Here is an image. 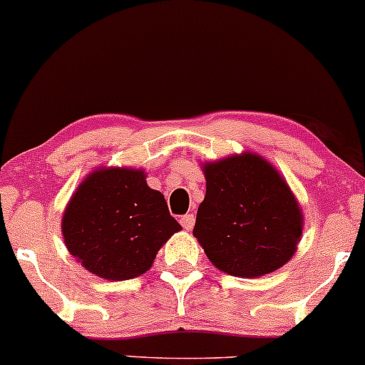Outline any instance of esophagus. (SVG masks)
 Listing matches in <instances>:
<instances>
[{
  "instance_id": "1",
  "label": "esophagus",
  "mask_w": 365,
  "mask_h": 365,
  "mask_svg": "<svg viewBox=\"0 0 365 365\" xmlns=\"http://www.w3.org/2000/svg\"><path fill=\"white\" fill-rule=\"evenodd\" d=\"M181 225L184 230H191L195 227V216L193 214H184L181 216Z\"/></svg>"
}]
</instances>
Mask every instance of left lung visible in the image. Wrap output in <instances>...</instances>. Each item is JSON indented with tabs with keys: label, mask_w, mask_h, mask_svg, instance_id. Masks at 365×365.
Segmentation results:
<instances>
[{
	"label": "left lung",
	"mask_w": 365,
	"mask_h": 365,
	"mask_svg": "<svg viewBox=\"0 0 365 365\" xmlns=\"http://www.w3.org/2000/svg\"><path fill=\"white\" fill-rule=\"evenodd\" d=\"M205 198L193 235L217 269L258 277L294 257L302 212L277 170L258 155L205 163Z\"/></svg>",
	"instance_id": "left-lung-1"
}]
</instances>
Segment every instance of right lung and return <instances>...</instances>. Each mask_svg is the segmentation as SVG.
<instances>
[{"label": "right lung", "instance_id": "add662e5", "mask_svg": "<svg viewBox=\"0 0 365 365\" xmlns=\"http://www.w3.org/2000/svg\"><path fill=\"white\" fill-rule=\"evenodd\" d=\"M181 225L142 170H96L78 186L63 214L68 251L89 272L125 281L144 274Z\"/></svg>", "mask_w": 365, "mask_h": 365}]
</instances>
